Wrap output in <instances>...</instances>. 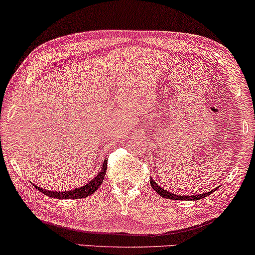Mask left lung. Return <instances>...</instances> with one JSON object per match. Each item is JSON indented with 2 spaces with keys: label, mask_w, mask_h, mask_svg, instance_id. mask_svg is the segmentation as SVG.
Segmentation results:
<instances>
[{
  "label": "left lung",
  "mask_w": 255,
  "mask_h": 255,
  "mask_svg": "<svg viewBox=\"0 0 255 255\" xmlns=\"http://www.w3.org/2000/svg\"><path fill=\"white\" fill-rule=\"evenodd\" d=\"M149 183H151L152 188L155 190V192H158V195H160L161 197L164 198H167V199H177V201H198V199H202V198H205L208 197V196L213 194V192H215L217 189L220 188V186H216L215 189H213L211 191H207L204 192V194H198V195H176L173 194V192L171 191H167V190L162 189V186L159 185L157 184V182H154L153 180V178H151V180H149Z\"/></svg>",
  "instance_id": "8db88e82"
}]
</instances>
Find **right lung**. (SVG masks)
<instances>
[{
    "label": "right lung",
    "instance_id": "add662e5",
    "mask_svg": "<svg viewBox=\"0 0 255 255\" xmlns=\"http://www.w3.org/2000/svg\"><path fill=\"white\" fill-rule=\"evenodd\" d=\"M107 161H108V159H106V160H104L102 168H101V171L98 172L97 176L93 178V180H90V182L85 184V185L78 186V188L69 190V191H51V190L39 188V186H36L35 184H33V183L32 184L36 190H39L40 192H42V194H45L46 196H48V197H52V198H57V199L85 198V197H88V196L93 195L94 192L96 191L98 188H100L101 184H102L104 176H106Z\"/></svg>",
    "mask_w": 255,
    "mask_h": 255
}]
</instances>
